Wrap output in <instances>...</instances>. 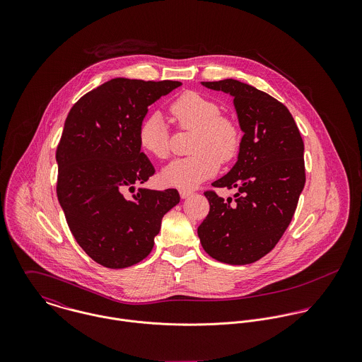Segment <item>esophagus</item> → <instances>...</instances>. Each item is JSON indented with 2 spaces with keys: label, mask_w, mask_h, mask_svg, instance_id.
<instances>
[{
  "label": "esophagus",
  "mask_w": 362,
  "mask_h": 362,
  "mask_svg": "<svg viewBox=\"0 0 362 362\" xmlns=\"http://www.w3.org/2000/svg\"><path fill=\"white\" fill-rule=\"evenodd\" d=\"M192 194H194V192H192L191 189H180V195H181V198H182V199L189 198Z\"/></svg>",
  "instance_id": "obj_1"
}]
</instances>
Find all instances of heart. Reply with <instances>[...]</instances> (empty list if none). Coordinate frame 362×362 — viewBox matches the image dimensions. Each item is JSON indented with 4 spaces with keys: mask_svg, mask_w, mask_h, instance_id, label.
<instances>
[{
    "mask_svg": "<svg viewBox=\"0 0 362 362\" xmlns=\"http://www.w3.org/2000/svg\"><path fill=\"white\" fill-rule=\"evenodd\" d=\"M170 114L182 131H194L189 157L173 160L163 171L161 180L170 187L191 189L213 177L220 161L235 158L243 142L241 128L231 117L221 114L216 100L194 90L181 93L170 104ZM139 146L158 160L170 155L168 128L158 112L148 115L139 125Z\"/></svg>",
    "mask_w": 362,
    "mask_h": 362,
    "instance_id": "heart-1",
    "label": "heart"
}]
</instances>
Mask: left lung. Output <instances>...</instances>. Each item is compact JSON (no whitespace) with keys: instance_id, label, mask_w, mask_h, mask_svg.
<instances>
[{"instance_id":"1","label":"left lung","mask_w":362,"mask_h":362,"mask_svg":"<svg viewBox=\"0 0 362 362\" xmlns=\"http://www.w3.org/2000/svg\"><path fill=\"white\" fill-rule=\"evenodd\" d=\"M202 83L234 98L244 136L234 167L211 184L237 188L235 199L205 191L210 209L198 235L218 262L254 263L276 247L291 223L305 185L304 142L288 108L270 95L235 79Z\"/></svg>"}]
</instances>
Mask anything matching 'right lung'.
I'll return each mask as SVG.
<instances>
[{
  "label": "right lung",
  "mask_w": 362,
  "mask_h": 362,
  "mask_svg": "<svg viewBox=\"0 0 362 362\" xmlns=\"http://www.w3.org/2000/svg\"><path fill=\"white\" fill-rule=\"evenodd\" d=\"M182 83L115 78L72 105L57 146V197L79 247L96 263L124 269L153 250L163 216L180 202L177 189L127 188L155 168L138 142L149 105Z\"/></svg>",
  "instance_id": "obj_1"
}]
</instances>
